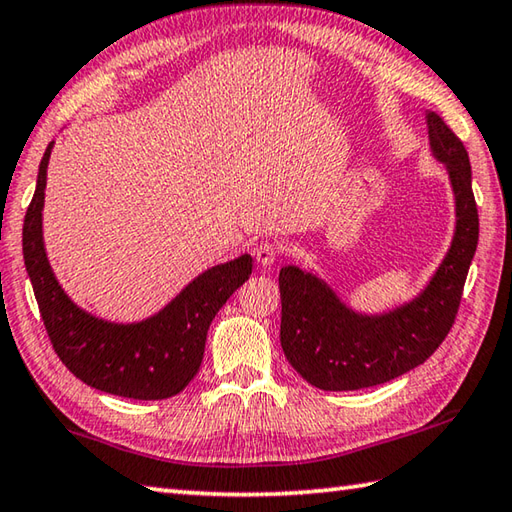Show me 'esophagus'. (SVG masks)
Returning <instances> with one entry per match:
<instances>
[{
	"instance_id": "esophagus-1",
	"label": "esophagus",
	"mask_w": 512,
	"mask_h": 512,
	"mask_svg": "<svg viewBox=\"0 0 512 512\" xmlns=\"http://www.w3.org/2000/svg\"><path fill=\"white\" fill-rule=\"evenodd\" d=\"M277 255H280V250H277V246L271 244V241H262V244L255 246V257L262 266H271Z\"/></svg>"
}]
</instances>
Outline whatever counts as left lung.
<instances>
[{"label":"left lung","instance_id":"8db88e82","mask_svg":"<svg viewBox=\"0 0 512 512\" xmlns=\"http://www.w3.org/2000/svg\"><path fill=\"white\" fill-rule=\"evenodd\" d=\"M432 156L445 165L454 197V232L441 264L421 293L383 313H362L342 302L318 273L282 266L280 342L306 383L324 392L383 385L423 362L452 329L463 284L479 241L470 159L457 134L425 111Z\"/></svg>","mask_w":512,"mask_h":512}]
</instances>
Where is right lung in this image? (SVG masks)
<instances>
[{"instance_id": "1", "label": "right lung", "mask_w": 512, "mask_h": 512, "mask_svg": "<svg viewBox=\"0 0 512 512\" xmlns=\"http://www.w3.org/2000/svg\"><path fill=\"white\" fill-rule=\"evenodd\" d=\"M49 143L24 217L22 248L37 306L51 345L73 376L105 394L161 401L183 392L201 367L210 322L253 273L248 253L194 277L161 311L138 322H111L71 300L44 248L42 210Z\"/></svg>"}]
</instances>
